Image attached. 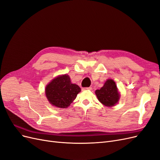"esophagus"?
Masks as SVG:
<instances>
[{
    "label": "esophagus",
    "instance_id": "obj_1",
    "mask_svg": "<svg viewBox=\"0 0 160 160\" xmlns=\"http://www.w3.org/2000/svg\"><path fill=\"white\" fill-rule=\"evenodd\" d=\"M82 89H83V91H85V90H91L92 88H83Z\"/></svg>",
    "mask_w": 160,
    "mask_h": 160
}]
</instances>
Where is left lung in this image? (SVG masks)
Masks as SVG:
<instances>
[{
    "instance_id": "obj_1",
    "label": "left lung",
    "mask_w": 160,
    "mask_h": 160,
    "mask_svg": "<svg viewBox=\"0 0 160 160\" xmlns=\"http://www.w3.org/2000/svg\"><path fill=\"white\" fill-rule=\"evenodd\" d=\"M95 94L100 102L108 107L114 106L119 99L117 86L112 79H108L102 88L95 91Z\"/></svg>"
}]
</instances>
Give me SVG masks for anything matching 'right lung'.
Returning a JSON list of instances; mask_svg holds the SVG:
<instances>
[{
    "label": "right lung",
    "mask_w": 160,
    "mask_h": 160,
    "mask_svg": "<svg viewBox=\"0 0 160 160\" xmlns=\"http://www.w3.org/2000/svg\"><path fill=\"white\" fill-rule=\"evenodd\" d=\"M81 88L71 83L69 75L56 77L46 87L45 94L51 104L60 108H66L76 98Z\"/></svg>",
    "instance_id": "1"
}]
</instances>
